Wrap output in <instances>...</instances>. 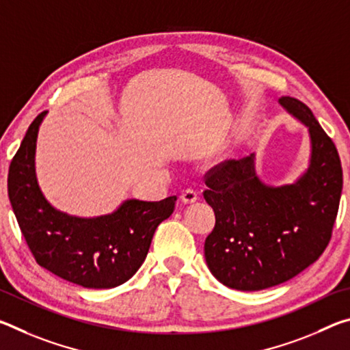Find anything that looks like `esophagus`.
I'll return each instance as SVG.
<instances>
[{
    "label": "esophagus",
    "instance_id": "1",
    "mask_svg": "<svg viewBox=\"0 0 350 350\" xmlns=\"http://www.w3.org/2000/svg\"><path fill=\"white\" fill-rule=\"evenodd\" d=\"M180 199H182L183 204H193V202H196V200L199 199V194H198L196 189L188 188V189H185V191L182 193Z\"/></svg>",
    "mask_w": 350,
    "mask_h": 350
}]
</instances>
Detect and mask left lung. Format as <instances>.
Segmentation results:
<instances>
[{
  "label": "left lung",
  "instance_id": "left-lung-1",
  "mask_svg": "<svg viewBox=\"0 0 350 350\" xmlns=\"http://www.w3.org/2000/svg\"><path fill=\"white\" fill-rule=\"evenodd\" d=\"M280 105L309 128L310 163L295 183L270 187L254 171V154L225 161L205 174L204 198L216 224L204 252L213 276L230 288L278 286L321 256L332 238L342 189L334 142L299 100Z\"/></svg>",
  "mask_w": 350,
  "mask_h": 350
}]
</instances>
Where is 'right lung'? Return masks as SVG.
I'll return each instance as SVG.
<instances>
[{"instance_id": "1", "label": "right lung", "mask_w": 350, "mask_h": 350, "mask_svg": "<svg viewBox=\"0 0 350 350\" xmlns=\"http://www.w3.org/2000/svg\"><path fill=\"white\" fill-rule=\"evenodd\" d=\"M44 116L46 111L31 123L9 167V199L21 233L35 260L63 280L86 288L120 286L144 264L157 225L171 216L177 198L128 199L98 217L54 208L35 176V148Z\"/></svg>"}]
</instances>
